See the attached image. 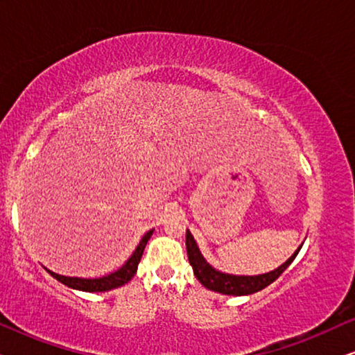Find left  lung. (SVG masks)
<instances>
[{
  "instance_id": "obj_1",
  "label": "left lung",
  "mask_w": 355,
  "mask_h": 355,
  "mask_svg": "<svg viewBox=\"0 0 355 355\" xmlns=\"http://www.w3.org/2000/svg\"><path fill=\"white\" fill-rule=\"evenodd\" d=\"M186 249H187L189 261H191L193 268V275H196V278L200 281L207 289L215 291V293L227 294V295H247V294L259 293V291L265 289L266 286H270L273 281L278 279L279 276L283 275V271L293 263L295 255L299 254L300 247L294 252V255L291 257L286 263L279 266V268L270 271V273L259 275V276H234V275L221 273V271H216L215 268H211V266L205 261V259L202 257L196 241H193V237L189 231L186 232Z\"/></svg>"
}]
</instances>
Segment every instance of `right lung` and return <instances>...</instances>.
Segmentation results:
<instances>
[{"label":"right lung","instance_id":"1","mask_svg":"<svg viewBox=\"0 0 355 355\" xmlns=\"http://www.w3.org/2000/svg\"><path fill=\"white\" fill-rule=\"evenodd\" d=\"M152 232H153V230L148 231L147 234L142 237V241H140L137 249H135L134 254L130 255V259L125 261V263L121 266L118 271H114V273H111L108 276H103V278H96V279L69 278V276H61V275L53 273V271H50V270H46V271L53 276V278H56L58 281H60V283L66 284L67 288L87 291V293H103V291L119 288V286L129 283V281L134 278L135 271H137L139 261H140V259H142L144 249H145V245H147V242L150 239V236H152Z\"/></svg>","mask_w":355,"mask_h":355}]
</instances>
